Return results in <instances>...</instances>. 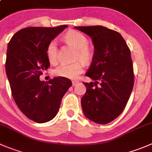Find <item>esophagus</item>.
Instances as JSON below:
<instances>
[{
  "mask_svg": "<svg viewBox=\"0 0 152 152\" xmlns=\"http://www.w3.org/2000/svg\"><path fill=\"white\" fill-rule=\"evenodd\" d=\"M78 83H79L78 80H73V81H72V86H76V85H77Z\"/></svg>",
  "mask_w": 152,
  "mask_h": 152,
  "instance_id": "34e87169",
  "label": "esophagus"
}]
</instances>
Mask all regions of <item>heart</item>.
I'll return each instance as SVG.
<instances>
[{
  "label": "heart",
  "mask_w": 152,
  "mask_h": 152,
  "mask_svg": "<svg viewBox=\"0 0 152 152\" xmlns=\"http://www.w3.org/2000/svg\"><path fill=\"white\" fill-rule=\"evenodd\" d=\"M65 39L75 48L77 49L76 58L80 59L84 63H88L92 60L93 51L87 45L88 39L82 33L76 30H70L65 35ZM47 57L50 63L57 62V45L56 41H51L47 48ZM83 63L77 61L74 63H61L53 70V75L59 77L75 79L83 72Z\"/></svg>",
  "instance_id": "heart-1"
}]
</instances>
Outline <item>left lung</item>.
I'll use <instances>...</instances> for the list:
<instances>
[{
    "label": "left lung",
    "mask_w": 152,
    "mask_h": 152,
    "mask_svg": "<svg viewBox=\"0 0 152 152\" xmlns=\"http://www.w3.org/2000/svg\"><path fill=\"white\" fill-rule=\"evenodd\" d=\"M75 28L91 37L95 48L86 74L95 82L83 83L86 87L81 99L83 113L95 123L107 124L122 113L134 87L131 50L115 30L98 25Z\"/></svg>",
    "instance_id": "obj_1"
}]
</instances>
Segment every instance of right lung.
Here are the masks:
<instances>
[{
	"label": "right lung",
	"instance_id": "1",
	"mask_svg": "<svg viewBox=\"0 0 152 152\" xmlns=\"http://www.w3.org/2000/svg\"><path fill=\"white\" fill-rule=\"evenodd\" d=\"M67 27H26L15 33L7 46L6 73L14 101L27 118L38 123L56 116L72 84L63 77H53L48 83L39 80L50 66L48 45Z\"/></svg>",
	"mask_w": 152,
	"mask_h": 152
}]
</instances>
